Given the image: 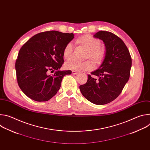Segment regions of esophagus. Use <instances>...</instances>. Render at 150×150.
Wrapping results in <instances>:
<instances>
[{"mask_svg":"<svg viewBox=\"0 0 150 150\" xmlns=\"http://www.w3.org/2000/svg\"><path fill=\"white\" fill-rule=\"evenodd\" d=\"M78 72H76V71H73L72 72V74H74V75H76V74H77Z\"/></svg>","mask_w":150,"mask_h":150,"instance_id":"obj_1","label":"esophagus"}]
</instances>
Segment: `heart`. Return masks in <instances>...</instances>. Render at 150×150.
<instances>
[{
	"label": "heart",
	"instance_id": "1",
	"mask_svg": "<svg viewBox=\"0 0 150 150\" xmlns=\"http://www.w3.org/2000/svg\"><path fill=\"white\" fill-rule=\"evenodd\" d=\"M76 42L83 45L88 49V57L93 59L96 64L101 63L105 54V49L101 45V42L98 39L91 35H85L76 39ZM74 45L72 42H69L67 45L63 50V56L67 59H69L72 57ZM65 67L66 69L75 71H90L94 68V64L92 60H88L86 61H79L75 59H72L66 62Z\"/></svg>",
	"mask_w": 150,
	"mask_h": 150
}]
</instances>
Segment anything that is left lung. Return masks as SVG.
<instances>
[{"label": "left lung", "mask_w": 150, "mask_h": 150, "mask_svg": "<svg viewBox=\"0 0 150 150\" xmlns=\"http://www.w3.org/2000/svg\"><path fill=\"white\" fill-rule=\"evenodd\" d=\"M105 46L104 59L98 69L88 75L86 83L79 86L83 96L90 102L103 105L116 99L129 80L132 59L124 42L112 33L100 31L94 35Z\"/></svg>", "instance_id": "1"}]
</instances>
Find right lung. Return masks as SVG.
<instances>
[{"label": "right lung", "mask_w": 150, "mask_h": 150, "mask_svg": "<svg viewBox=\"0 0 150 150\" xmlns=\"http://www.w3.org/2000/svg\"><path fill=\"white\" fill-rule=\"evenodd\" d=\"M73 33L49 31L38 33L19 50L15 63L16 79L22 91L36 101H47L60 88L62 78L71 71H60L63 50L74 38ZM56 72L51 76L50 70Z\"/></svg>", "instance_id": "obj_1"}]
</instances>
